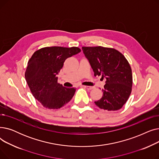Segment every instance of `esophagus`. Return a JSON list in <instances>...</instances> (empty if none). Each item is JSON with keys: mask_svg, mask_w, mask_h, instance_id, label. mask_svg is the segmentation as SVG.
Returning a JSON list of instances; mask_svg holds the SVG:
<instances>
[{"mask_svg": "<svg viewBox=\"0 0 159 159\" xmlns=\"http://www.w3.org/2000/svg\"><path fill=\"white\" fill-rule=\"evenodd\" d=\"M82 86L85 88H86V89H92L94 88L93 86Z\"/></svg>", "mask_w": 159, "mask_h": 159, "instance_id": "esophagus-1", "label": "esophagus"}]
</instances>
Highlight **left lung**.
Returning a JSON list of instances; mask_svg holds the SVG:
<instances>
[{"mask_svg": "<svg viewBox=\"0 0 159 159\" xmlns=\"http://www.w3.org/2000/svg\"><path fill=\"white\" fill-rule=\"evenodd\" d=\"M95 76L106 79L102 98L95 101L101 109L119 110L131 94L133 84L132 71L125 57L118 50L102 46L82 47Z\"/></svg>", "mask_w": 159, "mask_h": 159, "instance_id": "left-lung-1", "label": "left lung"}]
</instances>
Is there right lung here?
Returning a JSON list of instances; mask_svg holds the SVG:
<instances>
[{
    "mask_svg": "<svg viewBox=\"0 0 159 159\" xmlns=\"http://www.w3.org/2000/svg\"><path fill=\"white\" fill-rule=\"evenodd\" d=\"M78 47H45L36 51L28 62L25 78L31 92L48 109H58L69 102L76 89L58 83L59 73L66 58L80 52Z\"/></svg>",
    "mask_w": 159,
    "mask_h": 159,
    "instance_id": "obj_1",
    "label": "right lung"
}]
</instances>
